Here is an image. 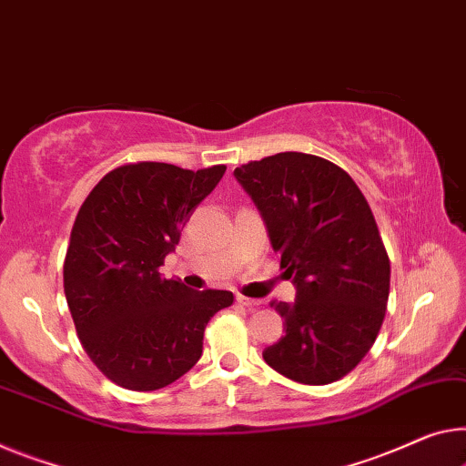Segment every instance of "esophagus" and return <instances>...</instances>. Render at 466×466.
I'll use <instances>...</instances> for the list:
<instances>
[{"instance_id": "1", "label": "esophagus", "mask_w": 466, "mask_h": 466, "mask_svg": "<svg viewBox=\"0 0 466 466\" xmlns=\"http://www.w3.org/2000/svg\"><path fill=\"white\" fill-rule=\"evenodd\" d=\"M238 304H241V306H246V308H258V306H260L262 302H260V299H252V298H246V296H241V293H239V296H238Z\"/></svg>"}]
</instances>
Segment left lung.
Here are the masks:
<instances>
[{
    "instance_id": "left-lung-1",
    "label": "left lung",
    "mask_w": 466,
    "mask_h": 466,
    "mask_svg": "<svg viewBox=\"0 0 466 466\" xmlns=\"http://www.w3.org/2000/svg\"><path fill=\"white\" fill-rule=\"evenodd\" d=\"M267 220L293 304L270 302L285 335L262 356L304 385H327L362 360L383 325L390 256L354 178L320 156L281 152L235 168Z\"/></svg>"
}]
</instances>
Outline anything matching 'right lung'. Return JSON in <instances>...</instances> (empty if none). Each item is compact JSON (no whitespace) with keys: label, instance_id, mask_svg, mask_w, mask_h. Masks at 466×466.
<instances>
[{"label":"right lung","instance_id":"right-lung-1","mask_svg":"<svg viewBox=\"0 0 466 466\" xmlns=\"http://www.w3.org/2000/svg\"><path fill=\"white\" fill-rule=\"evenodd\" d=\"M225 170L123 164L78 208L64 293L85 352L120 388L154 391L183 377L202 356L208 320L233 304L231 291H193L158 273Z\"/></svg>","mask_w":466,"mask_h":466}]
</instances>
